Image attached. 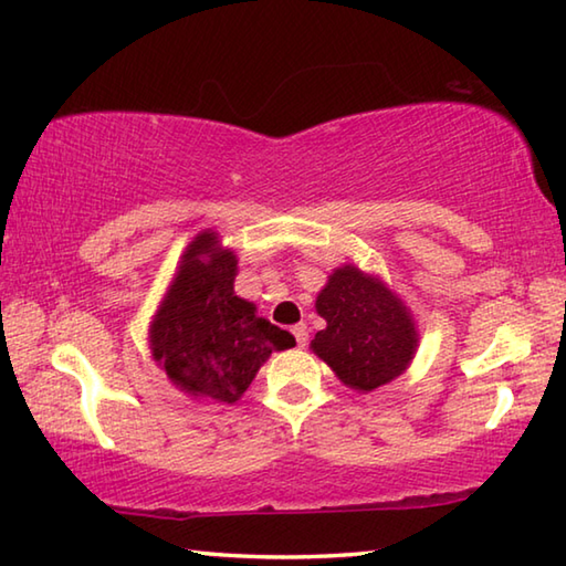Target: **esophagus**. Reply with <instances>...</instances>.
<instances>
[{"label":"esophagus","mask_w":566,"mask_h":566,"mask_svg":"<svg viewBox=\"0 0 566 566\" xmlns=\"http://www.w3.org/2000/svg\"><path fill=\"white\" fill-rule=\"evenodd\" d=\"M293 335H295L297 347H305V345H307V325H305V323H297V325L293 327Z\"/></svg>","instance_id":"esophagus-1"}]
</instances>
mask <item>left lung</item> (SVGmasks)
Masks as SVG:
<instances>
[{
  "label": "left lung",
  "instance_id": "1",
  "mask_svg": "<svg viewBox=\"0 0 566 566\" xmlns=\"http://www.w3.org/2000/svg\"><path fill=\"white\" fill-rule=\"evenodd\" d=\"M319 329L311 349L345 387L375 391L409 369L419 347V329L407 303L379 275L345 263L327 275L317 293Z\"/></svg>",
  "mask_w": 566,
  "mask_h": 566
}]
</instances>
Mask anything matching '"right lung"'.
I'll return each mask as SVG.
<instances>
[{"label": "right lung", "instance_id": "obj_1", "mask_svg": "<svg viewBox=\"0 0 566 566\" xmlns=\"http://www.w3.org/2000/svg\"><path fill=\"white\" fill-rule=\"evenodd\" d=\"M237 273V253L221 247L219 233L199 231L153 315V359L191 399L239 401L273 352L295 347L287 329L233 293Z\"/></svg>", "mask_w": 566, "mask_h": 566}]
</instances>
